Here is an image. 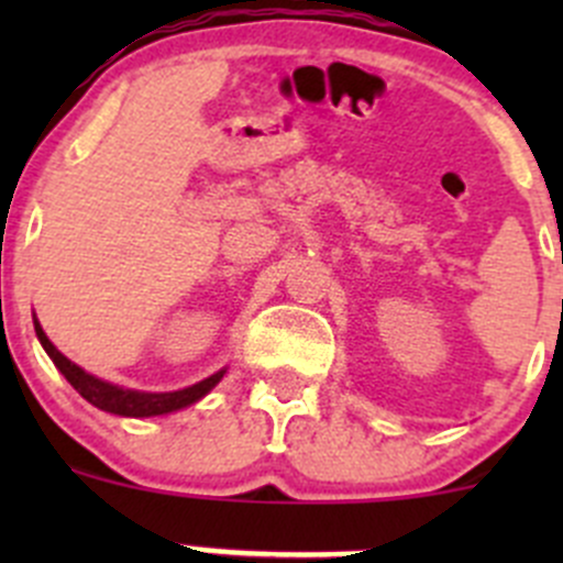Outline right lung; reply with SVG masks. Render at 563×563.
I'll return each instance as SVG.
<instances>
[{
  "mask_svg": "<svg viewBox=\"0 0 563 563\" xmlns=\"http://www.w3.org/2000/svg\"><path fill=\"white\" fill-rule=\"evenodd\" d=\"M35 332H37L40 345L45 349V354L54 360V365L59 367L62 376L70 382V387L76 389L84 400H89L92 406H98L100 411L119 413V417H161V413L179 411V408L192 406L196 400H201V397L207 395V391L212 389L225 373V371H218L214 376H209V378H203V382L192 384V387L176 389V391L124 389V387H117V384L103 382V378L92 376V373H87L84 367H78L76 362L67 360L62 351H56V345L45 338V332H43V327L37 323V318H35Z\"/></svg>",
  "mask_w": 563,
  "mask_h": 563,
  "instance_id": "add662e5",
  "label": "right lung"
}]
</instances>
